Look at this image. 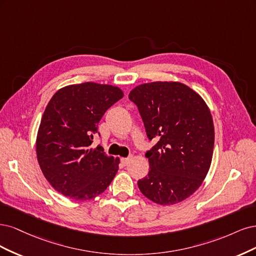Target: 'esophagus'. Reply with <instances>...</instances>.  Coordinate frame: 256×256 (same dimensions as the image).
Returning a JSON list of instances; mask_svg holds the SVG:
<instances>
[{
    "label": "esophagus",
    "instance_id": "esophagus-1",
    "mask_svg": "<svg viewBox=\"0 0 256 256\" xmlns=\"http://www.w3.org/2000/svg\"><path fill=\"white\" fill-rule=\"evenodd\" d=\"M130 158H121V162L123 164H124V166H126V164H128V162H130Z\"/></svg>",
    "mask_w": 256,
    "mask_h": 256
}]
</instances>
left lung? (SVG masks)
<instances>
[{"mask_svg":"<svg viewBox=\"0 0 256 256\" xmlns=\"http://www.w3.org/2000/svg\"><path fill=\"white\" fill-rule=\"evenodd\" d=\"M128 98L142 116L149 140L156 142L148 176L138 187L151 201L170 205L185 200L202 184L210 167L215 130L202 98L176 82H154L132 90Z\"/></svg>","mask_w":256,"mask_h":256,"instance_id":"8db88e82","label":"left lung"}]
</instances>
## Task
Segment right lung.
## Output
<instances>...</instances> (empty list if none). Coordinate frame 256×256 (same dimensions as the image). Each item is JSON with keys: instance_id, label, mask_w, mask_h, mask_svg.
Here are the masks:
<instances>
[{"instance_id": "add662e5", "label": "right lung", "mask_w": 256, "mask_h": 256, "mask_svg": "<svg viewBox=\"0 0 256 256\" xmlns=\"http://www.w3.org/2000/svg\"><path fill=\"white\" fill-rule=\"evenodd\" d=\"M123 98L118 87L87 83L57 92L44 112L37 135V158L44 176L72 200L104 192L118 171L119 158L92 148L105 112Z\"/></svg>"}]
</instances>
